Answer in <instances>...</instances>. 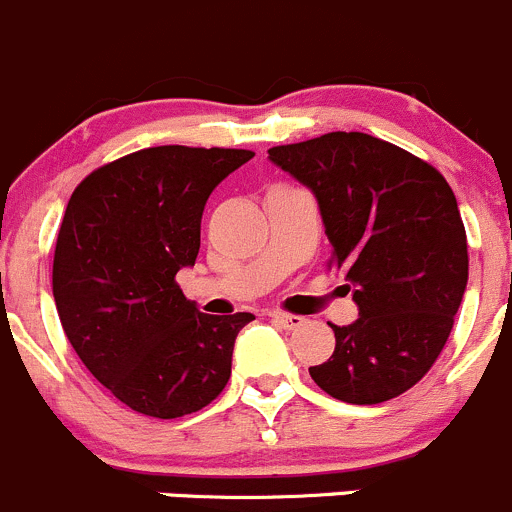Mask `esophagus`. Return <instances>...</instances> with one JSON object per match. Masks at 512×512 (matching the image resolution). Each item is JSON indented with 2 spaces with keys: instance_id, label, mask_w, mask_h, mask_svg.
I'll list each match as a JSON object with an SVG mask.
<instances>
[{
  "instance_id": "1",
  "label": "esophagus",
  "mask_w": 512,
  "mask_h": 512,
  "mask_svg": "<svg viewBox=\"0 0 512 512\" xmlns=\"http://www.w3.org/2000/svg\"><path fill=\"white\" fill-rule=\"evenodd\" d=\"M267 317L272 319L275 324H280V327L285 329H297L304 324V317H299V314H287V312H270Z\"/></svg>"
}]
</instances>
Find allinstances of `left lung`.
Here are the masks:
<instances>
[{"label": "left lung", "instance_id": "obj_1", "mask_svg": "<svg viewBox=\"0 0 512 512\" xmlns=\"http://www.w3.org/2000/svg\"><path fill=\"white\" fill-rule=\"evenodd\" d=\"M270 160L314 193L332 242L327 267L347 275L359 307L354 324H332L337 344L309 366L314 384L347 404L396 399L436 364L466 292L451 185L414 153L356 131L275 146Z\"/></svg>", "mask_w": 512, "mask_h": 512}]
</instances>
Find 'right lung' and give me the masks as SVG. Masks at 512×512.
<instances>
[{
  "label": "right lung",
  "mask_w": 512,
  "mask_h": 512,
  "mask_svg": "<svg viewBox=\"0 0 512 512\" xmlns=\"http://www.w3.org/2000/svg\"><path fill=\"white\" fill-rule=\"evenodd\" d=\"M255 153L156 146L101 165L71 193L54 250L56 312L86 369L128 409L178 418L230 379L250 312H198L175 282L195 265L205 200Z\"/></svg>",
  "instance_id": "obj_1"
}]
</instances>
